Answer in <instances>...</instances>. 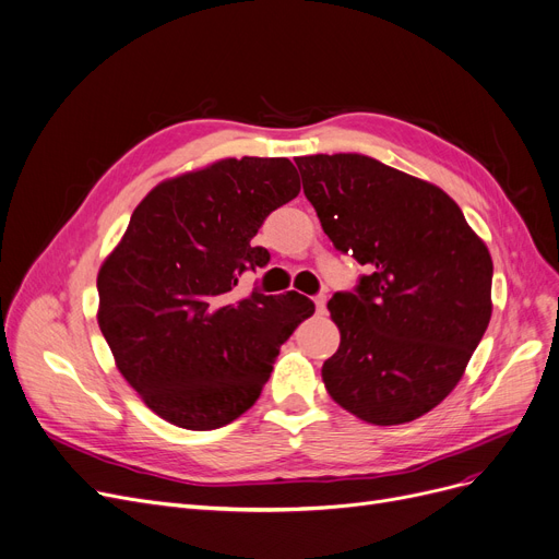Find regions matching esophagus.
<instances>
[{
    "mask_svg": "<svg viewBox=\"0 0 559 559\" xmlns=\"http://www.w3.org/2000/svg\"><path fill=\"white\" fill-rule=\"evenodd\" d=\"M325 302H328L325 296H316V298H313V305H316V311H318V313L325 311Z\"/></svg>",
    "mask_w": 559,
    "mask_h": 559,
    "instance_id": "esophagus-1",
    "label": "esophagus"
}]
</instances>
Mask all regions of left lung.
<instances>
[{
    "label": "left lung",
    "instance_id": "8db88e82",
    "mask_svg": "<svg viewBox=\"0 0 559 559\" xmlns=\"http://www.w3.org/2000/svg\"><path fill=\"white\" fill-rule=\"evenodd\" d=\"M302 189L336 250L366 265L330 316L332 401L373 425L435 409L457 386L491 318L493 261L439 186L364 154L298 156Z\"/></svg>",
    "mask_w": 559,
    "mask_h": 559
}]
</instances>
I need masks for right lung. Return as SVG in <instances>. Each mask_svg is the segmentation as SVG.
<instances>
[{"instance_id":"add662e5","label":"right lung","mask_w":559,"mask_h":559,"mask_svg":"<svg viewBox=\"0 0 559 559\" xmlns=\"http://www.w3.org/2000/svg\"><path fill=\"white\" fill-rule=\"evenodd\" d=\"M300 193L288 158H221L141 200L97 273V323L141 401L183 430L246 414L282 343L313 313L298 290L236 298L238 275L271 254L252 243L265 216Z\"/></svg>"}]
</instances>
